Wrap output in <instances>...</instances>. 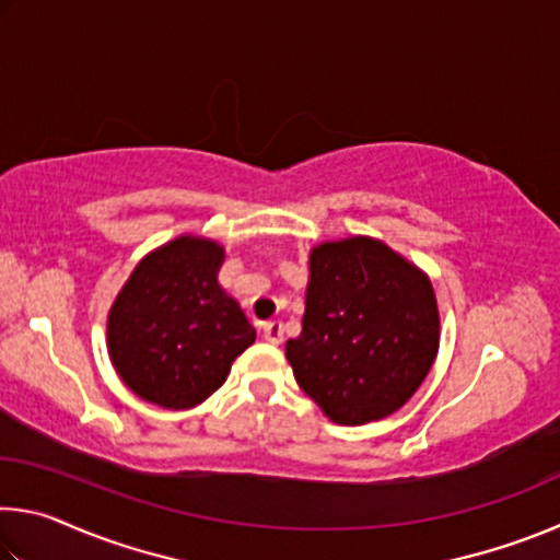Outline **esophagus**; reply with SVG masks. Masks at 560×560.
<instances>
[{
    "mask_svg": "<svg viewBox=\"0 0 560 560\" xmlns=\"http://www.w3.org/2000/svg\"><path fill=\"white\" fill-rule=\"evenodd\" d=\"M264 338H267L269 343H273V346L281 343L283 328H281L279 320H269V324H264Z\"/></svg>",
    "mask_w": 560,
    "mask_h": 560,
    "instance_id": "esophagus-1",
    "label": "esophagus"
}]
</instances>
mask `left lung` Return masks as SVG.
Listing matches in <instances>:
<instances>
[{
	"mask_svg": "<svg viewBox=\"0 0 560 560\" xmlns=\"http://www.w3.org/2000/svg\"><path fill=\"white\" fill-rule=\"evenodd\" d=\"M438 350V296L420 267L360 234L311 249L301 336L287 340V360L330 422L355 428L400 410Z\"/></svg>",
	"mask_w": 560,
	"mask_h": 560,
	"instance_id": "obj_1",
	"label": "left lung"
}]
</instances>
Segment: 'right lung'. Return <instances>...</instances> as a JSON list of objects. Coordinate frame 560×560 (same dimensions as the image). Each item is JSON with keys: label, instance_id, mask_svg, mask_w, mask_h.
I'll use <instances>...</instances> for the list:
<instances>
[{"label": "right lung", "instance_id": "right-lung-1", "mask_svg": "<svg viewBox=\"0 0 560 560\" xmlns=\"http://www.w3.org/2000/svg\"><path fill=\"white\" fill-rule=\"evenodd\" d=\"M224 246L179 234L132 269L108 311L110 363L140 400L189 410L220 390L257 330L217 273Z\"/></svg>", "mask_w": 560, "mask_h": 560}]
</instances>
